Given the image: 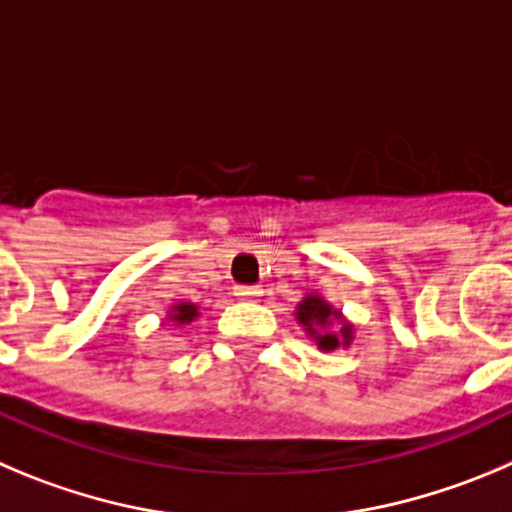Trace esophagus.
<instances>
[{
    "instance_id": "esophagus-1",
    "label": "esophagus",
    "mask_w": 512,
    "mask_h": 512,
    "mask_svg": "<svg viewBox=\"0 0 512 512\" xmlns=\"http://www.w3.org/2000/svg\"><path fill=\"white\" fill-rule=\"evenodd\" d=\"M234 295L240 300H257L262 295V288H257V285H237Z\"/></svg>"
}]
</instances>
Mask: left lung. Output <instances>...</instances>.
<instances>
[{"label": "left lung", "instance_id": "1", "mask_svg": "<svg viewBox=\"0 0 512 512\" xmlns=\"http://www.w3.org/2000/svg\"><path fill=\"white\" fill-rule=\"evenodd\" d=\"M293 315L298 326L305 331V336L321 351L331 353L336 348H351L356 328L341 313V308L328 303L321 293H305L303 300L295 305Z\"/></svg>", "mask_w": 512, "mask_h": 512}]
</instances>
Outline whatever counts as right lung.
<instances>
[{
	"instance_id": "obj_1",
	"label": "right lung",
	"mask_w": 512,
	"mask_h": 512,
	"mask_svg": "<svg viewBox=\"0 0 512 512\" xmlns=\"http://www.w3.org/2000/svg\"><path fill=\"white\" fill-rule=\"evenodd\" d=\"M199 305L197 303H189V300H179V303H174L169 308V313H166V321L174 323V326H191V323L197 321L199 318Z\"/></svg>"
}]
</instances>
